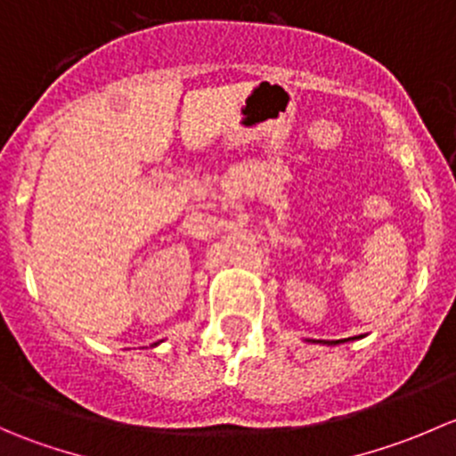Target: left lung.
<instances>
[{
	"label": "left lung",
	"instance_id": "1",
	"mask_svg": "<svg viewBox=\"0 0 456 456\" xmlns=\"http://www.w3.org/2000/svg\"><path fill=\"white\" fill-rule=\"evenodd\" d=\"M360 338H362V335H357V338H346V339H330V342H329V339H322L320 344H329V346H338V344H344V342H353V339H360Z\"/></svg>",
	"mask_w": 456,
	"mask_h": 456
}]
</instances>
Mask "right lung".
Segmentation results:
<instances>
[{"instance_id":"1","label":"right lung","mask_w":456,"mask_h":456,"mask_svg":"<svg viewBox=\"0 0 456 456\" xmlns=\"http://www.w3.org/2000/svg\"><path fill=\"white\" fill-rule=\"evenodd\" d=\"M154 346H156V344H154Z\"/></svg>"}]
</instances>
